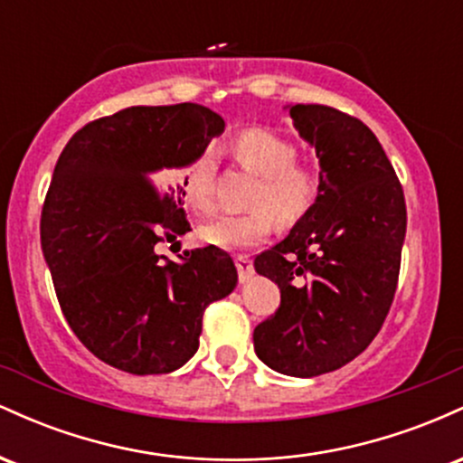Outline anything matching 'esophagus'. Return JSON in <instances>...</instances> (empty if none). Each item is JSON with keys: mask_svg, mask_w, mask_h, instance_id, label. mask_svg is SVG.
I'll list each match as a JSON object with an SVG mask.
<instances>
[{"mask_svg": "<svg viewBox=\"0 0 463 463\" xmlns=\"http://www.w3.org/2000/svg\"><path fill=\"white\" fill-rule=\"evenodd\" d=\"M235 265H237V272H239V280H248L250 276H252L254 268H252V261H250V257H243V254H239L235 257Z\"/></svg>", "mask_w": 463, "mask_h": 463, "instance_id": "1", "label": "esophagus"}]
</instances>
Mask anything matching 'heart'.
Listing matches in <instances>:
<instances>
[{
    "mask_svg": "<svg viewBox=\"0 0 463 463\" xmlns=\"http://www.w3.org/2000/svg\"><path fill=\"white\" fill-rule=\"evenodd\" d=\"M237 163L259 176L250 194L252 211L243 215H224L200 226L198 235L220 250L252 248L268 239L279 224H294L305 217L320 198L322 178L316 167L298 163L296 143L268 128H248L232 139ZM180 191L184 204L195 215L215 211V163L211 152H200L180 172Z\"/></svg>",
    "mask_w": 463,
    "mask_h": 463,
    "instance_id": "1",
    "label": "heart"
}]
</instances>
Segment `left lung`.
<instances>
[{"label": "left lung", "mask_w": 463, "mask_h": 463, "mask_svg": "<svg viewBox=\"0 0 463 463\" xmlns=\"http://www.w3.org/2000/svg\"><path fill=\"white\" fill-rule=\"evenodd\" d=\"M320 158V198L289 235L254 259L280 307L254 350L287 376L333 372L370 346L396 294L407 209L390 158L364 121L322 104L289 109Z\"/></svg>", "instance_id": "8db88e82"}]
</instances>
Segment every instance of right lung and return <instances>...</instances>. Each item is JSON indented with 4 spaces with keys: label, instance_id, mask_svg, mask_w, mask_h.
Wrapping results in <instances>:
<instances>
[{
    "label": "right lung",
    "instance_id": "add662e5",
    "mask_svg": "<svg viewBox=\"0 0 463 463\" xmlns=\"http://www.w3.org/2000/svg\"><path fill=\"white\" fill-rule=\"evenodd\" d=\"M220 132L224 119L206 106H132L89 121L58 158L41 248L71 331L117 370H178L200 346L206 307L235 289L224 250H191L180 263L154 250L191 231L167 172Z\"/></svg>",
    "mask_w": 463,
    "mask_h": 463
}]
</instances>
